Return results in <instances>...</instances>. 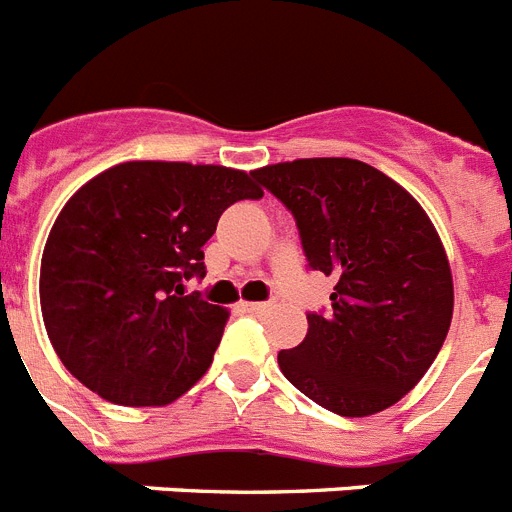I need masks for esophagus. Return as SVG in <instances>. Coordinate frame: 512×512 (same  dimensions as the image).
I'll use <instances>...</instances> for the list:
<instances>
[{
  "label": "esophagus",
  "mask_w": 512,
  "mask_h": 512,
  "mask_svg": "<svg viewBox=\"0 0 512 512\" xmlns=\"http://www.w3.org/2000/svg\"><path fill=\"white\" fill-rule=\"evenodd\" d=\"M246 310L253 313V316H264V313L272 310V303H246Z\"/></svg>",
  "instance_id": "34e87169"
}]
</instances>
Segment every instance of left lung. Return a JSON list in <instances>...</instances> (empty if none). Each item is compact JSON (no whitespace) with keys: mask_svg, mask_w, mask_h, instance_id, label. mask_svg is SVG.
Returning a JSON list of instances; mask_svg holds the SVG:
<instances>
[{"mask_svg":"<svg viewBox=\"0 0 512 512\" xmlns=\"http://www.w3.org/2000/svg\"><path fill=\"white\" fill-rule=\"evenodd\" d=\"M253 178L292 212L310 269L336 279L331 313H308L279 370L329 412H383L417 386L451 329L438 230L409 191L352 157L266 165Z\"/></svg>","mask_w":512,"mask_h":512,"instance_id":"obj_1","label":"left lung"}]
</instances>
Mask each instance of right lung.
<instances>
[{
	"instance_id": "right-lung-1",
	"label": "right lung",
	"mask_w": 512,
	"mask_h": 512,
	"mask_svg": "<svg viewBox=\"0 0 512 512\" xmlns=\"http://www.w3.org/2000/svg\"><path fill=\"white\" fill-rule=\"evenodd\" d=\"M264 191L225 165L131 160L64 204L41 259V313L64 368L111 404L163 406L212 365L227 310L183 282L240 199Z\"/></svg>"
}]
</instances>
